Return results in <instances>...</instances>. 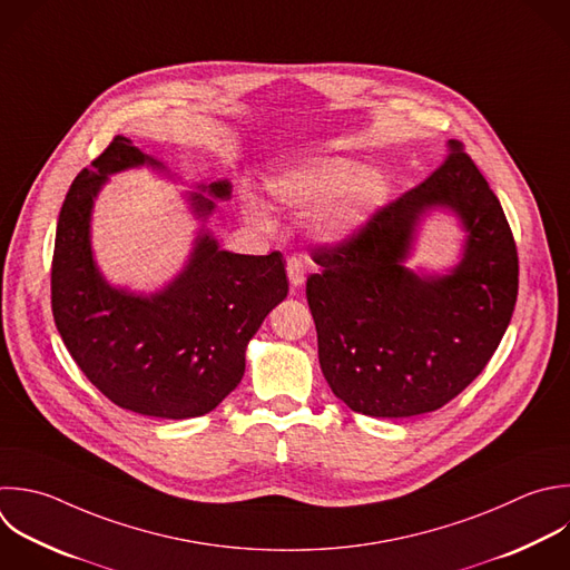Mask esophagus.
<instances>
[{"mask_svg": "<svg viewBox=\"0 0 570 570\" xmlns=\"http://www.w3.org/2000/svg\"><path fill=\"white\" fill-rule=\"evenodd\" d=\"M287 276H289V283L294 289H298L305 283V267L298 258L287 261Z\"/></svg>", "mask_w": 570, "mask_h": 570, "instance_id": "34e87169", "label": "esophagus"}]
</instances>
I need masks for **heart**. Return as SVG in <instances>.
I'll use <instances>...</instances> for the list:
<instances>
[{"label":"heart","mask_w":570,"mask_h":570,"mask_svg":"<svg viewBox=\"0 0 570 570\" xmlns=\"http://www.w3.org/2000/svg\"><path fill=\"white\" fill-rule=\"evenodd\" d=\"M272 200L296 216H309L314 236L325 245L352 240L383 207L387 183L367 165L343 156H321L296 163L267 180ZM247 218L272 232V207L256 194H245Z\"/></svg>","instance_id":"b5f03b06"}]
</instances>
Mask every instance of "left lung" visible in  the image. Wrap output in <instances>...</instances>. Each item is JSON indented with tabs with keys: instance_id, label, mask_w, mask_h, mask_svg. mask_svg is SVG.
I'll use <instances>...</instances> for the list:
<instances>
[{
	"instance_id": "left-lung-1",
	"label": "left lung",
	"mask_w": 570,
	"mask_h": 570,
	"mask_svg": "<svg viewBox=\"0 0 570 570\" xmlns=\"http://www.w3.org/2000/svg\"><path fill=\"white\" fill-rule=\"evenodd\" d=\"M347 243L314 249L307 278L318 361L354 412L383 419L439 410L494 354L514 309L519 263L503 209L463 145ZM452 213L466 238L445 275L404 267L420 220Z\"/></svg>"
}]
</instances>
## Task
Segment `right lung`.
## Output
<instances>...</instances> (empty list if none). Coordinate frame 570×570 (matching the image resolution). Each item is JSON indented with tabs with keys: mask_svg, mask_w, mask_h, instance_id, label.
<instances>
[{
	"mask_svg": "<svg viewBox=\"0 0 570 570\" xmlns=\"http://www.w3.org/2000/svg\"><path fill=\"white\" fill-rule=\"evenodd\" d=\"M167 167L125 136L82 169L60 212L51 305L58 332L87 379L116 405L158 419L212 412L243 379L245 350L265 316L287 296L281 252L245 256L220 249L200 229L183 272L154 294L111 285L91 243L94 203L109 176ZM187 194L196 218L232 198V183ZM207 193L206 197L202 194Z\"/></svg>",
	"mask_w": 570,
	"mask_h": 570,
	"instance_id": "add662e5",
	"label": "right lung"
}]
</instances>
